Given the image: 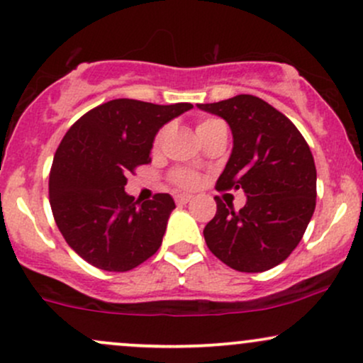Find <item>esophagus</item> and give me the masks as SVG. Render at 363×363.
<instances>
[{
	"mask_svg": "<svg viewBox=\"0 0 363 363\" xmlns=\"http://www.w3.org/2000/svg\"><path fill=\"white\" fill-rule=\"evenodd\" d=\"M174 201H177L178 206H185L192 201V195H186V194H177L174 195Z\"/></svg>",
	"mask_w": 363,
	"mask_h": 363,
	"instance_id": "34e87169",
	"label": "esophagus"
}]
</instances>
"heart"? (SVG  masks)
Segmentation results:
<instances>
[{
	"mask_svg": "<svg viewBox=\"0 0 363 363\" xmlns=\"http://www.w3.org/2000/svg\"><path fill=\"white\" fill-rule=\"evenodd\" d=\"M218 125H225V123H223L221 120H214V118H211V120H203V121H201V123L197 125V132H199V130L218 127ZM162 137H164V133H161V135L156 138V149L161 145ZM173 180H174V183H178V185L183 186V189H194V186L199 185V177H197V174L192 173V171H186V169L174 171Z\"/></svg>",
	"mask_w": 363,
	"mask_h": 363,
	"instance_id": "1",
	"label": "heart"
}]
</instances>
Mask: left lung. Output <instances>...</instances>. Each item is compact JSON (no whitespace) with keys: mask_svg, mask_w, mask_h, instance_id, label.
Returning a JSON list of instances; mask_svg holds the SVG:
<instances>
[{"mask_svg":"<svg viewBox=\"0 0 363 363\" xmlns=\"http://www.w3.org/2000/svg\"><path fill=\"white\" fill-rule=\"evenodd\" d=\"M197 108L223 118L233 135L218 189L247 195L238 213L216 197L218 211L203 228L207 247L231 269H271L295 250L315 209L311 147L283 113L250 94Z\"/></svg>","mask_w":363,"mask_h":363,"instance_id":"left-lung-1","label":"left lung"}]
</instances>
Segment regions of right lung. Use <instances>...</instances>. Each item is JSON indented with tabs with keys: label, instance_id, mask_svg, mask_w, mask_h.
<instances>
[{
	"label": "right lung",
	"instance_id": "obj_1",
	"mask_svg": "<svg viewBox=\"0 0 363 363\" xmlns=\"http://www.w3.org/2000/svg\"><path fill=\"white\" fill-rule=\"evenodd\" d=\"M192 108L113 99L63 137L50 174L52 216L68 245L94 267L130 271L161 247L173 197L156 194L138 203L125 192L127 174L150 161L157 132Z\"/></svg>",
	"mask_w": 363,
	"mask_h": 363
}]
</instances>
